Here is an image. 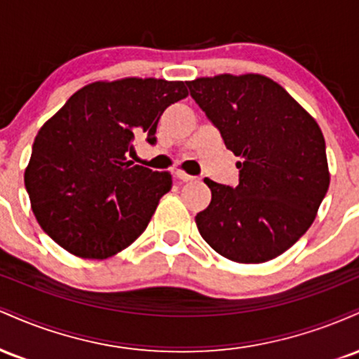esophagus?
<instances>
[{"label": "esophagus", "mask_w": 359, "mask_h": 359, "mask_svg": "<svg viewBox=\"0 0 359 359\" xmlns=\"http://www.w3.org/2000/svg\"><path fill=\"white\" fill-rule=\"evenodd\" d=\"M177 179L182 180V182H192V180H197V177L185 174L184 170H177Z\"/></svg>", "instance_id": "obj_1"}]
</instances>
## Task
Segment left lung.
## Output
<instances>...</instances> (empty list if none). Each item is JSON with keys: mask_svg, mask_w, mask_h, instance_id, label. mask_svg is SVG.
<instances>
[{"mask_svg": "<svg viewBox=\"0 0 359 359\" xmlns=\"http://www.w3.org/2000/svg\"><path fill=\"white\" fill-rule=\"evenodd\" d=\"M187 86L241 158L236 187L204 179L212 197L196 216L201 236L238 263L277 258L311 228L329 189L323 131L282 86L259 74H219Z\"/></svg>", "mask_w": 359, "mask_h": 359, "instance_id": "left-lung-1", "label": "left lung"}]
</instances>
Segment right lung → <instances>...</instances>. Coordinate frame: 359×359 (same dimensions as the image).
Returning a JSON list of instances; mask_svg holds the SVG:
<instances>
[{"instance_id":"right-lung-1","label":"right lung","mask_w":359,"mask_h":359,"mask_svg":"<svg viewBox=\"0 0 359 359\" xmlns=\"http://www.w3.org/2000/svg\"><path fill=\"white\" fill-rule=\"evenodd\" d=\"M182 81L126 77L74 93L36 133L25 187L32 211L57 245L104 259L147 229L168 172L133 165V142H156L162 113L187 97Z\"/></svg>"}]
</instances>
